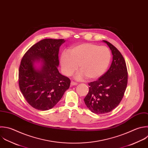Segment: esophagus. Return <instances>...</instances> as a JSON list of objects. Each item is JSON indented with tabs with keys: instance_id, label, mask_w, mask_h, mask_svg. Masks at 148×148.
Wrapping results in <instances>:
<instances>
[{
	"instance_id": "esophagus-1",
	"label": "esophagus",
	"mask_w": 148,
	"mask_h": 148,
	"mask_svg": "<svg viewBox=\"0 0 148 148\" xmlns=\"http://www.w3.org/2000/svg\"><path fill=\"white\" fill-rule=\"evenodd\" d=\"M71 86H75V85H77V83L76 82H73V81H71Z\"/></svg>"
}]
</instances>
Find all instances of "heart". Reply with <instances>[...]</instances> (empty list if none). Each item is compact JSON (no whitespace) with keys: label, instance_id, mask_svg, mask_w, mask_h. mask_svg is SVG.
Instances as JSON below:
<instances>
[{"label":"heart","instance_id":"heart-1","mask_svg":"<svg viewBox=\"0 0 148 148\" xmlns=\"http://www.w3.org/2000/svg\"><path fill=\"white\" fill-rule=\"evenodd\" d=\"M111 53L105 46L85 43L71 47L62 53L60 64L64 73L71 76L77 69L80 70L76 75L77 79L85 76L93 80L101 76L108 69L111 61Z\"/></svg>","mask_w":148,"mask_h":148}]
</instances>
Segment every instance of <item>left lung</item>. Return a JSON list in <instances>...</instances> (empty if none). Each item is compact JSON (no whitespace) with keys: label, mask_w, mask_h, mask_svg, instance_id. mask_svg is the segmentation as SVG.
Wrapping results in <instances>:
<instances>
[{"label":"left lung","mask_w":148,"mask_h":148,"mask_svg":"<svg viewBox=\"0 0 148 148\" xmlns=\"http://www.w3.org/2000/svg\"><path fill=\"white\" fill-rule=\"evenodd\" d=\"M103 41L112 51V62L106 73L97 80L88 83L89 91L84 99L87 107L96 114L108 113L119 105L128 81L127 66L123 56L113 45Z\"/></svg>","instance_id":"1"}]
</instances>
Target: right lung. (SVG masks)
<instances>
[{"mask_svg": "<svg viewBox=\"0 0 148 148\" xmlns=\"http://www.w3.org/2000/svg\"><path fill=\"white\" fill-rule=\"evenodd\" d=\"M64 39H43L24 55L19 68L20 89L27 102L35 109L47 110L54 107L70 86V79L58 71V53ZM42 60L40 70L34 62Z\"/></svg>", "mask_w": 148, "mask_h": 148, "instance_id": "right-lung-1", "label": "right lung"}]
</instances>
